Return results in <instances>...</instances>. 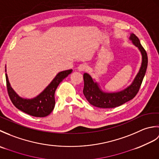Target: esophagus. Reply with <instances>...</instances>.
<instances>
[{
  "label": "esophagus",
  "mask_w": 159,
  "mask_h": 159,
  "mask_svg": "<svg viewBox=\"0 0 159 159\" xmlns=\"http://www.w3.org/2000/svg\"><path fill=\"white\" fill-rule=\"evenodd\" d=\"M87 68H88V66H87L86 63L80 64V65H79V66L78 67V70H79V71H80V72L85 71V70H87Z\"/></svg>",
  "instance_id": "1"
}]
</instances>
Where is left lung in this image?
Segmentation results:
<instances>
[{
    "label": "left lung",
    "instance_id": "8db88e82",
    "mask_svg": "<svg viewBox=\"0 0 159 159\" xmlns=\"http://www.w3.org/2000/svg\"><path fill=\"white\" fill-rule=\"evenodd\" d=\"M130 39L133 44L137 46L142 56V61L139 72L134 78L133 82L127 88L121 92L114 93H106L102 92L98 84L94 82L89 74H83L84 88L83 93L87 101L92 105L103 109H109L119 107L125 102L132 100L137 95L142 83L148 67V55L143 47L141 46L139 38L131 33Z\"/></svg>",
    "mask_w": 159,
    "mask_h": 159
}]
</instances>
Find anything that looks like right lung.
<instances>
[{
  "label": "right lung",
  "mask_w": 159,
  "mask_h": 159,
  "mask_svg": "<svg viewBox=\"0 0 159 159\" xmlns=\"http://www.w3.org/2000/svg\"><path fill=\"white\" fill-rule=\"evenodd\" d=\"M72 72V70L71 69L59 72L46 88L33 99H25L20 97L10 85L7 75L5 74L7 89L9 98L17 109L25 113L34 117H46L52 112L55 107V93L57 87Z\"/></svg>",
  "instance_id": "add662e5"
}]
</instances>
